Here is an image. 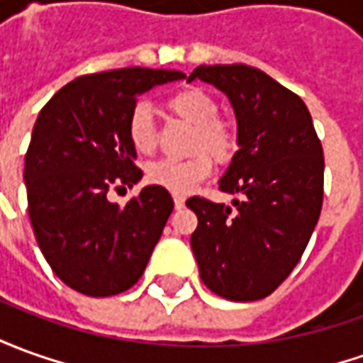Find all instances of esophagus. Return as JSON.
I'll list each match as a JSON object with an SVG mask.
<instances>
[{
  "instance_id": "1",
  "label": "esophagus",
  "mask_w": 363,
  "mask_h": 363,
  "mask_svg": "<svg viewBox=\"0 0 363 363\" xmlns=\"http://www.w3.org/2000/svg\"><path fill=\"white\" fill-rule=\"evenodd\" d=\"M174 203H176V209H184L186 207V197L174 196Z\"/></svg>"
}]
</instances>
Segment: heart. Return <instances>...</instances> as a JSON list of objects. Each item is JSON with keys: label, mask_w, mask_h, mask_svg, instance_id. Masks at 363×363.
I'll use <instances>...</instances> for the list:
<instances>
[{"label": "heart", "mask_w": 363, "mask_h": 363, "mask_svg": "<svg viewBox=\"0 0 363 363\" xmlns=\"http://www.w3.org/2000/svg\"><path fill=\"white\" fill-rule=\"evenodd\" d=\"M169 110L182 120L196 126L191 140V152H197L189 160H157L146 167V179L152 186L167 189L169 194H187L203 182L211 169L213 160L227 162L237 150V132L233 124L217 116V102L199 89H186L176 92L169 102ZM128 138L138 154H150L156 146V132L152 112L146 104H138L128 118ZM209 151L208 155L205 152Z\"/></svg>", "instance_id": "obj_1"}]
</instances>
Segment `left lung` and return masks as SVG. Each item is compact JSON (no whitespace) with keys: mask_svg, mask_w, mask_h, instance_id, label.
Masks as SVG:
<instances>
[{"mask_svg":"<svg viewBox=\"0 0 363 363\" xmlns=\"http://www.w3.org/2000/svg\"><path fill=\"white\" fill-rule=\"evenodd\" d=\"M227 94L237 118L231 164L219 179L233 207L194 196L191 235L199 277L227 301L269 296L301 261L318 223L324 156L312 116L298 94L247 65H201L187 81Z\"/></svg>","mask_w":363,"mask_h":363,"instance_id":"8db88e82","label":"left lung"}]
</instances>
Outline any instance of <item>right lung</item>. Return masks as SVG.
<instances>
[{
  "mask_svg": "<svg viewBox=\"0 0 363 363\" xmlns=\"http://www.w3.org/2000/svg\"><path fill=\"white\" fill-rule=\"evenodd\" d=\"M186 74L164 69H114L74 79L39 112L25 154V187L35 239L52 272L86 296L134 286L162 237L174 199L146 186L126 206L110 189L142 179L128 118L156 84Z\"/></svg>",
  "mask_w": 363,
  "mask_h": 363,
  "instance_id": "add662e5",
  "label": "right lung"
}]
</instances>
